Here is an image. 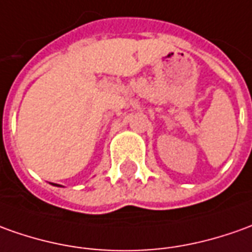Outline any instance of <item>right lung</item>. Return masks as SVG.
<instances>
[{
	"instance_id": "obj_1",
	"label": "right lung",
	"mask_w": 252,
	"mask_h": 252,
	"mask_svg": "<svg viewBox=\"0 0 252 252\" xmlns=\"http://www.w3.org/2000/svg\"><path fill=\"white\" fill-rule=\"evenodd\" d=\"M52 185H56V187H62V185H59V184H52Z\"/></svg>"
}]
</instances>
